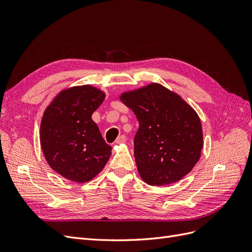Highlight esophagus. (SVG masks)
<instances>
[{"label": "esophagus", "instance_id": "obj_1", "mask_svg": "<svg viewBox=\"0 0 252 252\" xmlns=\"http://www.w3.org/2000/svg\"><path fill=\"white\" fill-rule=\"evenodd\" d=\"M126 142V136L125 135H121L116 140V144L120 145V144H124Z\"/></svg>", "mask_w": 252, "mask_h": 252}]
</instances>
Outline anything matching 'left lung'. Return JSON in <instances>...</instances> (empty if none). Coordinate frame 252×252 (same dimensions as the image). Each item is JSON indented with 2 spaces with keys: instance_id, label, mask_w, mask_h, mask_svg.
Instances as JSON below:
<instances>
[{
  "instance_id": "left-lung-1",
  "label": "left lung",
  "mask_w": 252,
  "mask_h": 252,
  "mask_svg": "<svg viewBox=\"0 0 252 252\" xmlns=\"http://www.w3.org/2000/svg\"><path fill=\"white\" fill-rule=\"evenodd\" d=\"M120 100L139 121L134 158L145 183L169 185L192 170L204 142L200 118L191 106L158 83L125 91Z\"/></svg>"
}]
</instances>
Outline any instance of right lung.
I'll list each match as a JSON object with an SVG mask.
<instances>
[{
	"label": "right lung",
	"mask_w": 252,
	"mask_h": 252,
	"mask_svg": "<svg viewBox=\"0 0 252 252\" xmlns=\"http://www.w3.org/2000/svg\"><path fill=\"white\" fill-rule=\"evenodd\" d=\"M106 94L93 85L61 90L45 109L40 142L50 168L63 178L86 183L102 171L111 156L91 119Z\"/></svg>",
	"instance_id": "1"
}]
</instances>
